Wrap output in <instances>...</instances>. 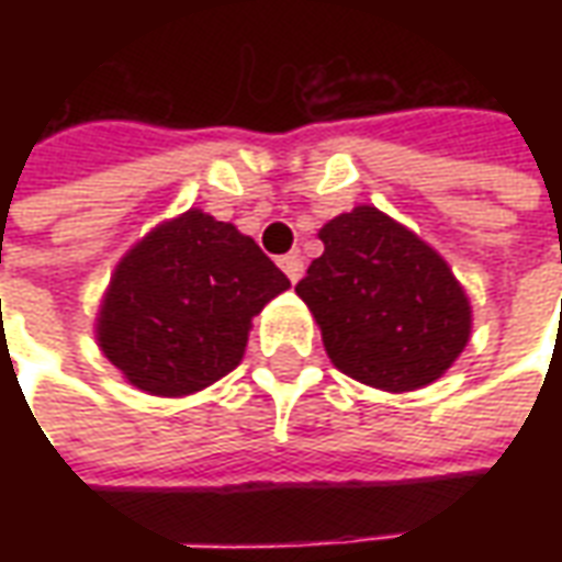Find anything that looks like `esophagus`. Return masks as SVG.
Returning <instances> with one entry per match:
<instances>
[{
    "instance_id": "1",
    "label": "esophagus",
    "mask_w": 562,
    "mask_h": 562,
    "mask_svg": "<svg viewBox=\"0 0 562 562\" xmlns=\"http://www.w3.org/2000/svg\"><path fill=\"white\" fill-rule=\"evenodd\" d=\"M280 268H282V273L289 277V280L297 282L301 277H304V258L297 256V252H289V256L280 258Z\"/></svg>"
}]
</instances>
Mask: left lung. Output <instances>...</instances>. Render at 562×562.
Listing matches in <instances>:
<instances>
[{
	"label": "left lung",
	"instance_id": "left-lung-1",
	"mask_svg": "<svg viewBox=\"0 0 562 562\" xmlns=\"http://www.w3.org/2000/svg\"><path fill=\"white\" fill-rule=\"evenodd\" d=\"M325 252L294 292L337 370L382 391L430 385L470 342L472 306L446 258L361 204L318 232Z\"/></svg>",
	"mask_w": 562,
	"mask_h": 562
}]
</instances>
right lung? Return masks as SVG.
I'll use <instances>...</instances> for the list:
<instances>
[{"mask_svg":"<svg viewBox=\"0 0 562 562\" xmlns=\"http://www.w3.org/2000/svg\"><path fill=\"white\" fill-rule=\"evenodd\" d=\"M289 285L232 222L186 210L120 258L95 337L135 389L183 397L240 364L252 316Z\"/></svg>","mask_w":562,"mask_h":562,"instance_id":"right-lung-1","label":"right lung"}]
</instances>
